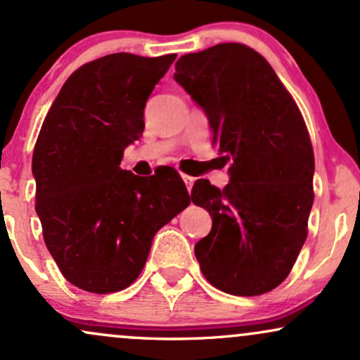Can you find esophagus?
<instances>
[{
    "label": "esophagus",
    "instance_id": "34e87169",
    "mask_svg": "<svg viewBox=\"0 0 360 360\" xmlns=\"http://www.w3.org/2000/svg\"><path fill=\"white\" fill-rule=\"evenodd\" d=\"M183 181H184L186 188H188V191H189V189H191V188H193V184H194V177L188 176V174H183Z\"/></svg>",
    "mask_w": 360,
    "mask_h": 360
}]
</instances>
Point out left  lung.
Here are the masks:
<instances>
[{
    "mask_svg": "<svg viewBox=\"0 0 360 360\" xmlns=\"http://www.w3.org/2000/svg\"><path fill=\"white\" fill-rule=\"evenodd\" d=\"M174 79L205 111L230 160L225 188L206 179L193 186V203L213 220L194 245L201 272L229 295L271 291L307 240L315 157L304 120L269 62L247 45L186 53Z\"/></svg>",
    "mask_w": 360,
    "mask_h": 360,
    "instance_id": "obj_1",
    "label": "left lung"
}]
</instances>
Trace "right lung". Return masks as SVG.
<instances>
[{
  "label": "right lung",
  "mask_w": 360,
  "mask_h": 360,
  "mask_svg": "<svg viewBox=\"0 0 360 360\" xmlns=\"http://www.w3.org/2000/svg\"><path fill=\"white\" fill-rule=\"evenodd\" d=\"M174 59L118 52L88 62L64 82L44 120L32 159L35 210L60 272L84 291L130 286L154 235L191 203L174 169L140 177L120 167Z\"/></svg>",
  "instance_id": "add662e5"
}]
</instances>
